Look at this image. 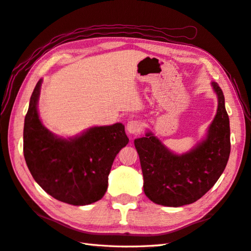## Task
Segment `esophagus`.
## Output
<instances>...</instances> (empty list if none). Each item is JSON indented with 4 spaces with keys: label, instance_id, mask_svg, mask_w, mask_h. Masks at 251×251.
I'll return each mask as SVG.
<instances>
[{
    "label": "esophagus",
    "instance_id": "obj_1",
    "mask_svg": "<svg viewBox=\"0 0 251 251\" xmlns=\"http://www.w3.org/2000/svg\"><path fill=\"white\" fill-rule=\"evenodd\" d=\"M126 129H127V131L129 132V133H132V135H136V133L141 131L142 125L137 120H130V121H128L127 126H126Z\"/></svg>",
    "mask_w": 251,
    "mask_h": 251
}]
</instances>
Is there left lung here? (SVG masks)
I'll return each mask as SVG.
<instances>
[{
  "label": "left lung",
  "mask_w": 251,
  "mask_h": 251,
  "mask_svg": "<svg viewBox=\"0 0 251 251\" xmlns=\"http://www.w3.org/2000/svg\"><path fill=\"white\" fill-rule=\"evenodd\" d=\"M218 96V109L206 139L191 152H170L152 132L135 140L143 173V190L151 201L165 206L190 204L211 189L229 160L230 122L225 96L213 82Z\"/></svg>",
  "instance_id": "left-lung-1"
}]
</instances>
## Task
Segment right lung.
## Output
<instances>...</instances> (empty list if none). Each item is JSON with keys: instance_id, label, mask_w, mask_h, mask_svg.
I'll use <instances>...</instances> for the list:
<instances>
[{"instance_id": "1", "label": "right lung", "mask_w": 251, "mask_h": 251, "mask_svg": "<svg viewBox=\"0 0 251 251\" xmlns=\"http://www.w3.org/2000/svg\"><path fill=\"white\" fill-rule=\"evenodd\" d=\"M42 80L32 93L23 128V154L32 176L47 194L72 205H86L106 194L115 156L129 141L123 124L90 128L61 139L45 128L37 113Z\"/></svg>"}]
</instances>
